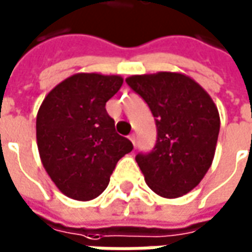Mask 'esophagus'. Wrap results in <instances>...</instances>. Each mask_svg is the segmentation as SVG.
<instances>
[{"label": "esophagus", "instance_id": "esophagus-1", "mask_svg": "<svg viewBox=\"0 0 252 252\" xmlns=\"http://www.w3.org/2000/svg\"><path fill=\"white\" fill-rule=\"evenodd\" d=\"M128 139L131 140V142H132V145L133 146H135V143H136V138H135V135H129V136H128Z\"/></svg>", "mask_w": 252, "mask_h": 252}]
</instances>
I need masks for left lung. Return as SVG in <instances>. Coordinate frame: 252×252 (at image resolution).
Returning <instances> with one entry per match:
<instances>
[{
    "label": "left lung",
    "mask_w": 252,
    "mask_h": 252,
    "mask_svg": "<svg viewBox=\"0 0 252 252\" xmlns=\"http://www.w3.org/2000/svg\"><path fill=\"white\" fill-rule=\"evenodd\" d=\"M126 81L156 117L155 149L136 156L145 181L161 197H181L211 167L220 126L218 107L200 84L182 73L158 71Z\"/></svg>",
    "instance_id": "left-lung-1"
}]
</instances>
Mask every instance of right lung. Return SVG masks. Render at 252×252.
Returning a JSON list of instances; mask_svg holds the SVG:
<instances>
[{
    "mask_svg": "<svg viewBox=\"0 0 252 252\" xmlns=\"http://www.w3.org/2000/svg\"><path fill=\"white\" fill-rule=\"evenodd\" d=\"M123 81L117 74L77 73L58 84L38 109L41 162L56 188L73 200L102 194L116 164L133 149L116 132L104 107Z\"/></svg>",
    "mask_w": 252,
    "mask_h": 252,
    "instance_id": "right-lung-1",
    "label": "right lung"
}]
</instances>
